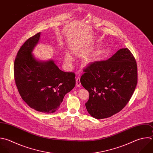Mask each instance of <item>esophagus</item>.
<instances>
[{"instance_id": "34e87169", "label": "esophagus", "mask_w": 153, "mask_h": 153, "mask_svg": "<svg viewBox=\"0 0 153 153\" xmlns=\"http://www.w3.org/2000/svg\"><path fill=\"white\" fill-rule=\"evenodd\" d=\"M76 87H80L81 85L79 77H76Z\"/></svg>"}]
</instances>
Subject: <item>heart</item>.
Segmentation results:
<instances>
[{
    "label": "heart",
    "mask_w": 153,
    "mask_h": 153,
    "mask_svg": "<svg viewBox=\"0 0 153 153\" xmlns=\"http://www.w3.org/2000/svg\"><path fill=\"white\" fill-rule=\"evenodd\" d=\"M64 60L66 65L69 67L70 66H71V64L74 60V58L72 55L69 52L66 51L64 55Z\"/></svg>",
    "instance_id": "heart-1"
}]
</instances>
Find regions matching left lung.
<instances>
[{"mask_svg": "<svg viewBox=\"0 0 153 153\" xmlns=\"http://www.w3.org/2000/svg\"><path fill=\"white\" fill-rule=\"evenodd\" d=\"M137 71L136 60L128 48H121L107 60L93 62L84 69L80 82L89 93L85 107L91 116L102 119L120 112L135 90Z\"/></svg>", "mask_w": 153, "mask_h": 153, "instance_id": "left-lung-1", "label": "left lung"}]
</instances>
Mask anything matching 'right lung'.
Listing matches in <instances>:
<instances>
[{"instance_id":"add662e5","label":"right lung","mask_w":153,"mask_h":153,"mask_svg":"<svg viewBox=\"0 0 153 153\" xmlns=\"http://www.w3.org/2000/svg\"><path fill=\"white\" fill-rule=\"evenodd\" d=\"M41 32L20 48L14 62V78L23 100L32 109L45 114L56 112L64 96L75 85V75L61 71L53 60L41 61L33 54Z\"/></svg>"}]
</instances>
